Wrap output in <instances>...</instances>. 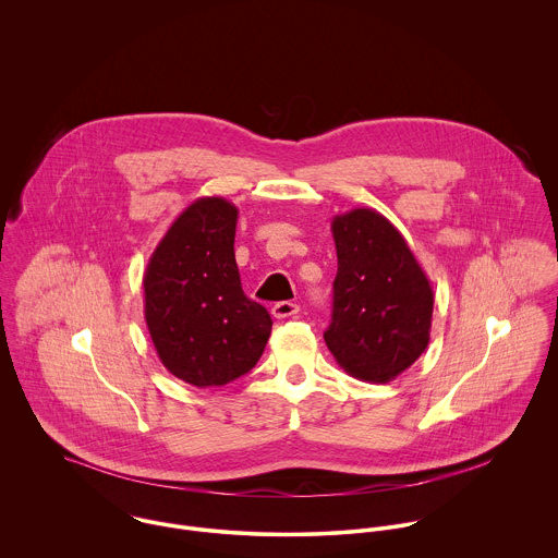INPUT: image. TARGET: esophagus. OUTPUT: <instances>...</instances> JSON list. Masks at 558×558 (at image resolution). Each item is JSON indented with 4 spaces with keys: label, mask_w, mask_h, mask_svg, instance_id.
<instances>
[{
    "label": "esophagus",
    "mask_w": 558,
    "mask_h": 558,
    "mask_svg": "<svg viewBox=\"0 0 558 558\" xmlns=\"http://www.w3.org/2000/svg\"><path fill=\"white\" fill-rule=\"evenodd\" d=\"M299 305L296 303H292V301H281V303H277V305H272V316L279 319L292 318V316H296L299 314Z\"/></svg>",
    "instance_id": "esophagus-1"
}]
</instances>
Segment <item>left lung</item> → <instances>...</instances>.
I'll list each match as a JSON object with an SVG mask.
<instances>
[{
  "label": "left lung",
  "mask_w": 558,
  "mask_h": 558,
  "mask_svg": "<svg viewBox=\"0 0 558 558\" xmlns=\"http://www.w3.org/2000/svg\"><path fill=\"white\" fill-rule=\"evenodd\" d=\"M337 277L324 341L350 376L387 385L427 348L434 292L398 228L372 208L332 219Z\"/></svg>",
  "instance_id": "left-lung-1"
}]
</instances>
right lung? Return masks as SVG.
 I'll list each match as a JSON object with an SVG mask.
<instances>
[{
    "mask_svg": "<svg viewBox=\"0 0 558 558\" xmlns=\"http://www.w3.org/2000/svg\"><path fill=\"white\" fill-rule=\"evenodd\" d=\"M239 208L195 199L167 230L144 275V314L160 363L180 380L223 387L255 367L272 319L244 296L234 255Z\"/></svg>",
    "mask_w": 558,
    "mask_h": 558,
    "instance_id": "add662e5",
    "label": "right lung"
}]
</instances>
